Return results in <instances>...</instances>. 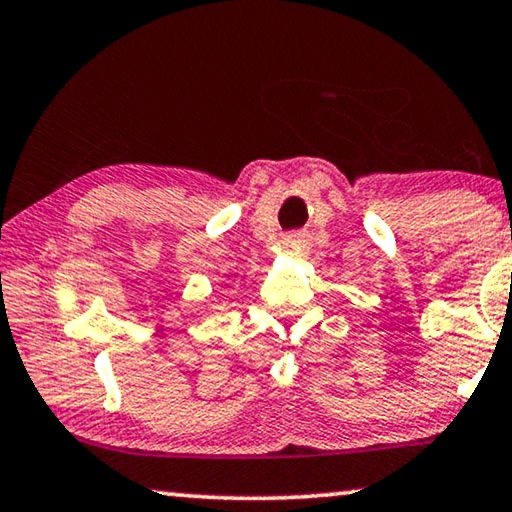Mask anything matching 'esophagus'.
Returning <instances> with one entry per match:
<instances>
[{
  "instance_id": "1",
  "label": "esophagus",
  "mask_w": 512,
  "mask_h": 512,
  "mask_svg": "<svg viewBox=\"0 0 512 512\" xmlns=\"http://www.w3.org/2000/svg\"><path fill=\"white\" fill-rule=\"evenodd\" d=\"M286 247H288L290 251H304V247H306V235L300 233V231L286 235Z\"/></svg>"
}]
</instances>
